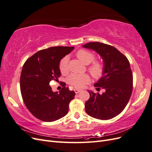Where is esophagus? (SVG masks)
I'll return each mask as SVG.
<instances>
[{"mask_svg":"<svg viewBox=\"0 0 152 152\" xmlns=\"http://www.w3.org/2000/svg\"><path fill=\"white\" fill-rule=\"evenodd\" d=\"M74 91H75V93H76V94H78L79 93V92H80L81 91L80 90V89H74Z\"/></svg>","mask_w":152,"mask_h":152,"instance_id":"1","label":"esophagus"}]
</instances>
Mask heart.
<instances>
[{
    "label": "heart",
    "instance_id": "b5f03b06",
    "mask_svg": "<svg viewBox=\"0 0 152 152\" xmlns=\"http://www.w3.org/2000/svg\"><path fill=\"white\" fill-rule=\"evenodd\" d=\"M76 56L84 65H89L87 70L91 73L92 77L94 79H98L101 77L104 72V65L99 61H94L95 55L88 50L80 49L76 53ZM59 69L63 75H66L68 73V57H64L59 63ZM90 77L87 74H76L72 73L68 77V83L76 87V88H82L87 84L89 83Z\"/></svg>",
    "mask_w": 152,
    "mask_h": 152
}]
</instances>
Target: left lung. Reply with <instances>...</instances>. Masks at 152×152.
Listing matches in <instances>:
<instances>
[{
	"mask_svg": "<svg viewBox=\"0 0 152 152\" xmlns=\"http://www.w3.org/2000/svg\"><path fill=\"white\" fill-rule=\"evenodd\" d=\"M83 48L94 50L102 56L104 72L94 84L102 88V94L88 91L89 99L85 103L86 113L100 120H108L120 114L125 108L132 91V73L129 61L115 48L101 42H89Z\"/></svg>",
	"mask_w": 152,
	"mask_h": 152,
	"instance_id": "left-lung-1",
	"label": "left lung"
}]
</instances>
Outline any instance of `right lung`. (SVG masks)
Masks as SVG:
<instances>
[{
    "mask_svg": "<svg viewBox=\"0 0 152 152\" xmlns=\"http://www.w3.org/2000/svg\"><path fill=\"white\" fill-rule=\"evenodd\" d=\"M74 47L56 46L40 50L24 63L20 76V90L26 108L34 117L53 122L68 113L75 92L63 87L53 92L49 82L61 75L59 63Z\"/></svg>",
    "mask_w": 152,
    "mask_h": 152,
    "instance_id": "right-lung-1",
    "label": "right lung"
}]
</instances>
